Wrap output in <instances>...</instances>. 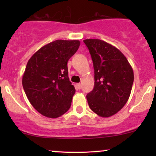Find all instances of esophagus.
Returning a JSON list of instances; mask_svg holds the SVG:
<instances>
[{"label":"esophagus","instance_id":"esophagus-1","mask_svg":"<svg viewBox=\"0 0 156 156\" xmlns=\"http://www.w3.org/2000/svg\"><path fill=\"white\" fill-rule=\"evenodd\" d=\"M81 87V84L80 83H76V88L78 89H80Z\"/></svg>","mask_w":156,"mask_h":156}]
</instances>
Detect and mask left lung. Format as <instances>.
Returning a JSON list of instances; mask_svg holds the SVG:
<instances>
[{
    "instance_id": "8db88e82",
    "label": "left lung",
    "mask_w": 156,
    "mask_h": 156,
    "mask_svg": "<svg viewBox=\"0 0 156 156\" xmlns=\"http://www.w3.org/2000/svg\"><path fill=\"white\" fill-rule=\"evenodd\" d=\"M92 57L94 87L87 94L89 108L108 117L120 111L129 99L134 76L126 57L117 48L98 39L83 40Z\"/></svg>"
}]
</instances>
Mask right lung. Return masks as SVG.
I'll list each match as a JSON object with an SVG mask.
<instances>
[{"instance_id": "right-lung-1", "label": "right lung", "mask_w": 156, "mask_h": 156, "mask_svg": "<svg viewBox=\"0 0 156 156\" xmlns=\"http://www.w3.org/2000/svg\"><path fill=\"white\" fill-rule=\"evenodd\" d=\"M78 40L58 39L38 50L27 63L23 87L31 104L49 118L63 115L76 92L68 77L67 62L78 51Z\"/></svg>"}]
</instances>
